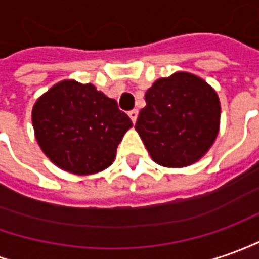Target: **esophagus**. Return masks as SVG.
I'll list each match as a JSON object with an SVG mask.
<instances>
[{
  "label": "esophagus",
  "instance_id": "34e87169",
  "mask_svg": "<svg viewBox=\"0 0 259 259\" xmlns=\"http://www.w3.org/2000/svg\"><path fill=\"white\" fill-rule=\"evenodd\" d=\"M137 115H139V112H137V109H133V110H130V112H129L130 119H132V122H133V123H136Z\"/></svg>",
  "mask_w": 259,
  "mask_h": 259
}]
</instances>
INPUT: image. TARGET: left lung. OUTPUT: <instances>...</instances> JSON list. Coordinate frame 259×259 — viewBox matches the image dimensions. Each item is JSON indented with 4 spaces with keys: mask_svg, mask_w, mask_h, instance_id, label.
<instances>
[{
    "mask_svg": "<svg viewBox=\"0 0 259 259\" xmlns=\"http://www.w3.org/2000/svg\"><path fill=\"white\" fill-rule=\"evenodd\" d=\"M136 126L152 159L164 167L194 164L210 150L220 129L217 92L204 79L176 72L144 95Z\"/></svg>",
    "mask_w": 259,
    "mask_h": 259,
    "instance_id": "8db88e82",
    "label": "left lung"
}]
</instances>
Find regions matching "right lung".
<instances>
[{"instance_id":"right-lung-1","label":"right lung","mask_w":259,"mask_h":259,"mask_svg":"<svg viewBox=\"0 0 259 259\" xmlns=\"http://www.w3.org/2000/svg\"><path fill=\"white\" fill-rule=\"evenodd\" d=\"M32 124L48 159L65 171L88 176L113 163L117 146L133 126L92 83L62 80L35 102Z\"/></svg>"}]
</instances>
